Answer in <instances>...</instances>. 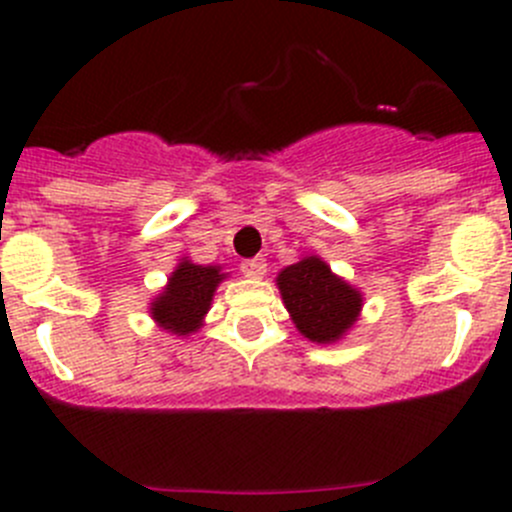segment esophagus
<instances>
[{"instance_id":"1","label":"esophagus","mask_w":512,"mask_h":512,"mask_svg":"<svg viewBox=\"0 0 512 512\" xmlns=\"http://www.w3.org/2000/svg\"><path fill=\"white\" fill-rule=\"evenodd\" d=\"M240 272L245 277H252V280H260V277L267 272V260L265 257H250V260H242Z\"/></svg>"}]
</instances>
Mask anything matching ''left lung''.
Masks as SVG:
<instances>
[{
    "label": "left lung",
    "instance_id": "obj_1",
    "mask_svg": "<svg viewBox=\"0 0 512 512\" xmlns=\"http://www.w3.org/2000/svg\"><path fill=\"white\" fill-rule=\"evenodd\" d=\"M277 285L297 329L312 342H337L361 309V294L334 277L319 257L289 265Z\"/></svg>",
    "mask_w": 512,
    "mask_h": 512
}]
</instances>
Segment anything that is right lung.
Returning a JSON list of instances; mask_svg holds the SVG:
<instances>
[{
	"mask_svg": "<svg viewBox=\"0 0 512 512\" xmlns=\"http://www.w3.org/2000/svg\"><path fill=\"white\" fill-rule=\"evenodd\" d=\"M220 280H223L220 267L180 262L165 292L153 302V319L173 334L195 332L213 302V292Z\"/></svg>",
	"mask_w": 512,
	"mask_h": 512,
	"instance_id": "add662e5",
	"label": "right lung"
}]
</instances>
